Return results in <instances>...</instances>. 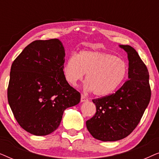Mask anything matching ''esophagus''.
<instances>
[{
	"label": "esophagus",
	"mask_w": 159,
	"mask_h": 159,
	"mask_svg": "<svg viewBox=\"0 0 159 159\" xmlns=\"http://www.w3.org/2000/svg\"><path fill=\"white\" fill-rule=\"evenodd\" d=\"M88 101V98L84 96V95H81V102H85V101Z\"/></svg>",
	"instance_id": "esophagus-1"
}]
</instances>
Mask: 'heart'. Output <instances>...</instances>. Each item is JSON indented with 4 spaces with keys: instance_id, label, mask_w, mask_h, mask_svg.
<instances>
[{
    "instance_id": "heart-1",
    "label": "heart",
    "mask_w": 159,
    "mask_h": 159,
    "mask_svg": "<svg viewBox=\"0 0 159 159\" xmlns=\"http://www.w3.org/2000/svg\"><path fill=\"white\" fill-rule=\"evenodd\" d=\"M127 72V64L123 59L97 51H82L77 56L71 55L64 66L65 78L69 84L75 85L87 74L85 89L101 97L116 90Z\"/></svg>"
}]
</instances>
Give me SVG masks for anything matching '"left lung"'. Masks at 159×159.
I'll return each mask as SVG.
<instances>
[{
  "label": "left lung",
  "instance_id": "8db88e82",
  "mask_svg": "<svg viewBox=\"0 0 159 159\" xmlns=\"http://www.w3.org/2000/svg\"><path fill=\"white\" fill-rule=\"evenodd\" d=\"M129 59V80L114 93L93 99L96 112L86 121L93 138L116 141L131 134L140 121L151 96L149 73L138 52L121 45Z\"/></svg>",
  "mask_w": 159,
  "mask_h": 159
}]
</instances>
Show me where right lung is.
I'll use <instances>...</instances> for the list:
<instances>
[{
    "mask_svg": "<svg viewBox=\"0 0 159 159\" xmlns=\"http://www.w3.org/2000/svg\"><path fill=\"white\" fill-rule=\"evenodd\" d=\"M64 57L59 40H38L28 45L11 65L8 103L20 127L34 135L55 131L64 110L80 101V93L65 78Z\"/></svg>",
    "mask_w": 159,
    "mask_h": 159,
    "instance_id": "add662e5",
    "label": "right lung"
}]
</instances>
